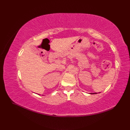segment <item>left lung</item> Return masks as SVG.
Wrapping results in <instances>:
<instances>
[{
  "label": "left lung",
  "mask_w": 130,
  "mask_h": 130,
  "mask_svg": "<svg viewBox=\"0 0 130 130\" xmlns=\"http://www.w3.org/2000/svg\"><path fill=\"white\" fill-rule=\"evenodd\" d=\"M90 94H97L96 93H90Z\"/></svg>",
  "instance_id": "obj_1"
}]
</instances>
